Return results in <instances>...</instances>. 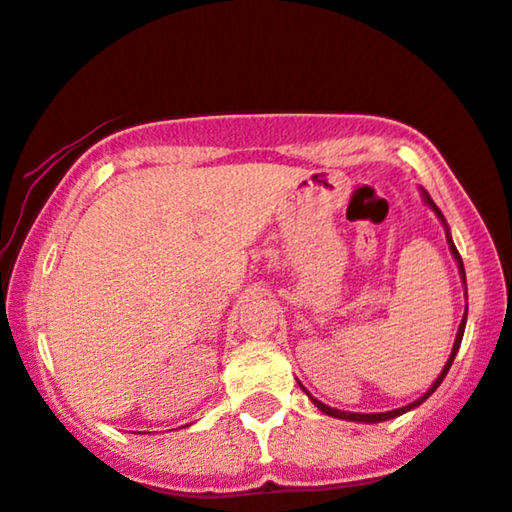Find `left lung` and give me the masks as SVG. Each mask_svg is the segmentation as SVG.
Segmentation results:
<instances>
[{
  "label": "left lung",
  "mask_w": 512,
  "mask_h": 512,
  "mask_svg": "<svg viewBox=\"0 0 512 512\" xmlns=\"http://www.w3.org/2000/svg\"><path fill=\"white\" fill-rule=\"evenodd\" d=\"M422 197H424V202H427L429 207L434 209V214L436 217H439V221L443 224V229H446V240H448V248H451V252H453V257H455V262H458V269H460V279H463V283H465V298H467V281H465V267H463V260H460V252H458V248H455V243H453V238H451V231H448V224H446V219H443V214H441V209L434 205V200L432 197H429V193L427 190H422ZM465 324H467V305H465V315H463V322H460V326H458V334H455V343H453V350H451V357H448V362L446 365H443V369H441V374L439 377H436V381L432 386H429V391L424 393V396H420L417 400H412L410 405H403V408H396V410H389V412H369V415H365V412H346V410H336V408H331V405H324L322 400H317L315 396H310V393L305 391V386L300 384V389H303L307 396H310V400L312 403L317 405L319 410L324 412V415H329V417H338V420H348V422H365V424H377V422H386V420H393V417H398V415H403V412H408V410H415L417 405H422L424 400H427L429 396H432V393L439 389L441 386V381L446 379V374H448V369H451V365H453V360H455V355H458V348H460V341H463V334H465Z\"/></svg>",
  "instance_id": "1"
}]
</instances>
